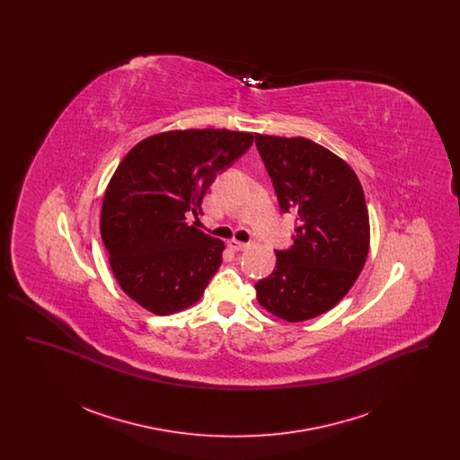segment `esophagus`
<instances>
[{
  "instance_id": "esophagus-1",
  "label": "esophagus",
  "mask_w": 460,
  "mask_h": 460,
  "mask_svg": "<svg viewBox=\"0 0 460 460\" xmlns=\"http://www.w3.org/2000/svg\"><path fill=\"white\" fill-rule=\"evenodd\" d=\"M227 246H229L231 250H234V252H243V250H246V248L250 246V243H241V241L231 240L227 241Z\"/></svg>"
}]
</instances>
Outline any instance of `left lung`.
<instances>
[{
  "instance_id": "8db88e82",
  "label": "left lung",
  "mask_w": 460,
  "mask_h": 460,
  "mask_svg": "<svg viewBox=\"0 0 460 460\" xmlns=\"http://www.w3.org/2000/svg\"><path fill=\"white\" fill-rule=\"evenodd\" d=\"M281 212H296L293 244L276 250V269L257 289L270 314L300 323L336 305L369 252V214L350 165L305 137L255 134Z\"/></svg>"
}]
</instances>
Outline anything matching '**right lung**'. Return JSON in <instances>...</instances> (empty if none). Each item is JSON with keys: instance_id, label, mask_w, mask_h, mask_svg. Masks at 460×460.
<instances>
[{"instance_id": "right-lung-1", "label": "right lung", "mask_w": 460, "mask_h": 460, "mask_svg": "<svg viewBox=\"0 0 460 460\" xmlns=\"http://www.w3.org/2000/svg\"><path fill=\"white\" fill-rule=\"evenodd\" d=\"M253 143L250 132L155 134L124 156L103 198L100 231L120 288L167 315L197 304L222 263L224 243L190 226L210 184Z\"/></svg>"}]
</instances>
